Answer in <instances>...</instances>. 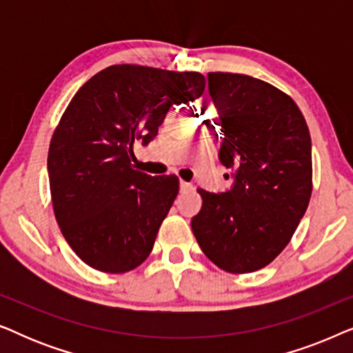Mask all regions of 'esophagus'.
Listing matches in <instances>:
<instances>
[{"instance_id":"34e87169","label":"esophagus","mask_w":353,"mask_h":353,"mask_svg":"<svg viewBox=\"0 0 353 353\" xmlns=\"http://www.w3.org/2000/svg\"><path fill=\"white\" fill-rule=\"evenodd\" d=\"M190 190H192V185L191 183H186V181H180V191L181 192H185V191H190Z\"/></svg>"}]
</instances>
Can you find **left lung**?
<instances>
[{"label": "left lung", "mask_w": 353, "mask_h": 353, "mask_svg": "<svg viewBox=\"0 0 353 353\" xmlns=\"http://www.w3.org/2000/svg\"><path fill=\"white\" fill-rule=\"evenodd\" d=\"M219 159L233 185L202 197L191 228L202 252L230 273L257 272L286 248L312 194V139L297 104L249 75L210 72Z\"/></svg>", "instance_id": "obj_1"}]
</instances>
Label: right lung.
Listing matches in <instances>:
<instances>
[{"label": "right lung", "mask_w": 353, "mask_h": 353, "mask_svg": "<svg viewBox=\"0 0 353 353\" xmlns=\"http://www.w3.org/2000/svg\"><path fill=\"white\" fill-rule=\"evenodd\" d=\"M204 86L197 72L110 65L67 105L50 144L48 175L62 234L91 268L125 273L151 254L178 178L133 170V144L151 143L168 110L199 98Z\"/></svg>", "instance_id": "add662e5"}]
</instances>
